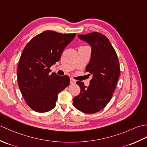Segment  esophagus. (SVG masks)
<instances>
[{
    "instance_id": "1",
    "label": "esophagus",
    "mask_w": 147,
    "mask_h": 147,
    "mask_svg": "<svg viewBox=\"0 0 147 147\" xmlns=\"http://www.w3.org/2000/svg\"><path fill=\"white\" fill-rule=\"evenodd\" d=\"M70 83L71 84H75L76 83V80H74L73 78H70Z\"/></svg>"
}]
</instances>
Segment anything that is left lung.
<instances>
[{"instance_id": "left-lung-1", "label": "left lung", "mask_w": 147, "mask_h": 147, "mask_svg": "<svg viewBox=\"0 0 147 147\" xmlns=\"http://www.w3.org/2000/svg\"><path fill=\"white\" fill-rule=\"evenodd\" d=\"M78 36L92 47L91 59L86 71L92 74V78L88 87L83 82H76L81 92L74 97L73 105L84 113L93 114L110 102L119 77V62L110 41L103 34L93 32Z\"/></svg>"}]
</instances>
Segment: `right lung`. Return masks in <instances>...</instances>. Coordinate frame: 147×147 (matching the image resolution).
Masks as SVG:
<instances>
[{"instance_id":"add662e5","label":"right lung","mask_w":147,"mask_h":147,"mask_svg":"<svg viewBox=\"0 0 147 147\" xmlns=\"http://www.w3.org/2000/svg\"><path fill=\"white\" fill-rule=\"evenodd\" d=\"M76 33L45 31L30 40L23 49L18 66V83L24 100L37 112L54 109L58 94L69 83V77L50 74L51 67Z\"/></svg>"}]
</instances>
